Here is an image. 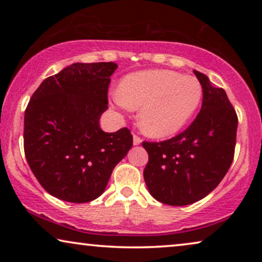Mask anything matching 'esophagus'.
<instances>
[{
    "instance_id": "1",
    "label": "esophagus",
    "mask_w": 262,
    "mask_h": 262,
    "mask_svg": "<svg viewBox=\"0 0 262 262\" xmlns=\"http://www.w3.org/2000/svg\"><path fill=\"white\" fill-rule=\"evenodd\" d=\"M142 143L141 137H138L137 135H134V145H139Z\"/></svg>"
}]
</instances>
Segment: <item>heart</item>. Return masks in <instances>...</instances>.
<instances>
[{
	"label": "heart",
	"instance_id": "b5f03b06",
	"mask_svg": "<svg viewBox=\"0 0 262 262\" xmlns=\"http://www.w3.org/2000/svg\"><path fill=\"white\" fill-rule=\"evenodd\" d=\"M202 100L195 77L170 70H144L121 80L113 101L120 110L139 108V126L150 137L174 135L191 119Z\"/></svg>",
	"mask_w": 262,
	"mask_h": 262
}]
</instances>
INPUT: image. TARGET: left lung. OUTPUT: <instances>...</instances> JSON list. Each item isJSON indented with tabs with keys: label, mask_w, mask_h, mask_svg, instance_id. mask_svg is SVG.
Masks as SVG:
<instances>
[{
	"label": "left lung",
	"mask_w": 262,
	"mask_h": 262,
	"mask_svg": "<svg viewBox=\"0 0 262 262\" xmlns=\"http://www.w3.org/2000/svg\"><path fill=\"white\" fill-rule=\"evenodd\" d=\"M194 74L203 88L200 112L184 132L162 142H143V171L150 194L171 206L189 205L220 185L234 160L237 114L223 88Z\"/></svg>",
	"instance_id": "obj_1"
}]
</instances>
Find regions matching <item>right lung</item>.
<instances>
[{"instance_id": "obj_1", "label": "right lung", "mask_w": 262, "mask_h": 262, "mask_svg": "<svg viewBox=\"0 0 262 262\" xmlns=\"http://www.w3.org/2000/svg\"><path fill=\"white\" fill-rule=\"evenodd\" d=\"M113 62L74 63L45 78L25 111V156L39 184L69 203H88L105 191L114 167L132 146L127 127L103 132Z\"/></svg>"}]
</instances>
